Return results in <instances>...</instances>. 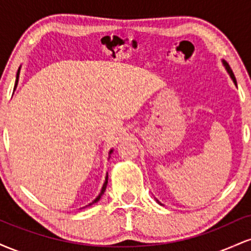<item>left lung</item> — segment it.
Returning <instances> with one entry per match:
<instances>
[{
  "mask_svg": "<svg viewBox=\"0 0 251 251\" xmlns=\"http://www.w3.org/2000/svg\"><path fill=\"white\" fill-rule=\"evenodd\" d=\"M222 63H223V66H224V67H226V72H227V74H229V75H230V77H231V80H232V81H234V83H235V85H236V86H237V82H236L235 75H234V73H232V71H231V68H230V66H229V65H227V62H226V61H224V60H223V61H222ZM155 201H157V203H159V204H160V205H163V204H162V203H160V201H158V200H155Z\"/></svg>",
  "mask_w": 251,
  "mask_h": 251,
  "instance_id": "1",
  "label": "left lung"
}]
</instances>
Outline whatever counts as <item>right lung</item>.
Returning <instances> with one entry per match:
<instances>
[{"label": "right lung", "instance_id": "1", "mask_svg": "<svg viewBox=\"0 0 251 251\" xmlns=\"http://www.w3.org/2000/svg\"><path fill=\"white\" fill-rule=\"evenodd\" d=\"M20 71H21V67L19 68V71H17V74H16V80H15V86H14V89H16V86H17V82H19V76H20ZM113 153V149L111 150V151L108 152V158H111V154ZM107 183H108V175L106 174V177H105V181H103V185H102V188H101V191H100V194L97 196V198L96 200H94L93 201H92V203H89L88 205H92V204H94V203H98V201H100V198H101V196L103 195V192H105V190H106V188H107ZM87 206V205H86Z\"/></svg>", "mask_w": 251, "mask_h": 251}]
</instances>
